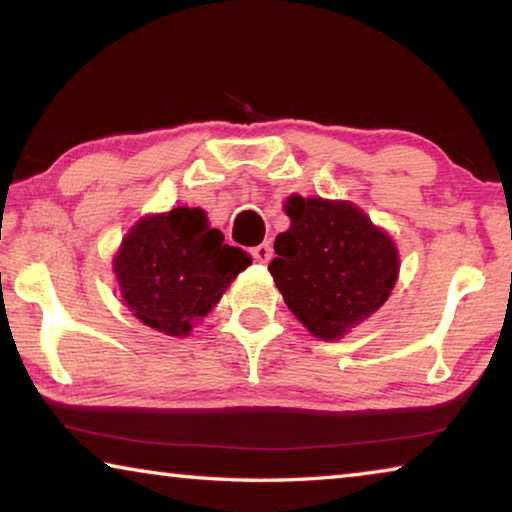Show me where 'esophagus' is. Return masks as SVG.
<instances>
[{
    "label": "esophagus",
    "mask_w": 512,
    "mask_h": 512,
    "mask_svg": "<svg viewBox=\"0 0 512 512\" xmlns=\"http://www.w3.org/2000/svg\"><path fill=\"white\" fill-rule=\"evenodd\" d=\"M250 255H253L255 262L266 264L268 259H271V255H273V248H271V244H259L255 248H250Z\"/></svg>",
    "instance_id": "obj_1"
}]
</instances>
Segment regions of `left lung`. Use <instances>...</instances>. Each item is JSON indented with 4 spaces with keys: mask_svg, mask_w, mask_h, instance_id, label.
Instances as JSON below:
<instances>
[{
    "mask_svg": "<svg viewBox=\"0 0 512 512\" xmlns=\"http://www.w3.org/2000/svg\"><path fill=\"white\" fill-rule=\"evenodd\" d=\"M291 228L268 264L277 289L316 339L336 341L384 305L400 273L393 239L357 205L291 196Z\"/></svg>",
    "mask_w": 512,
    "mask_h": 512,
    "instance_id": "left-lung-1",
    "label": "left lung"
}]
</instances>
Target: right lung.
Wrapping results in <instances>:
<instances>
[{
    "instance_id": "1",
    "label": "right lung",
    "mask_w": 512,
    "mask_h": 512,
    "mask_svg": "<svg viewBox=\"0 0 512 512\" xmlns=\"http://www.w3.org/2000/svg\"><path fill=\"white\" fill-rule=\"evenodd\" d=\"M112 266L135 318L169 336H187L250 266V257L223 244L203 210L173 207L137 221Z\"/></svg>"
}]
</instances>
